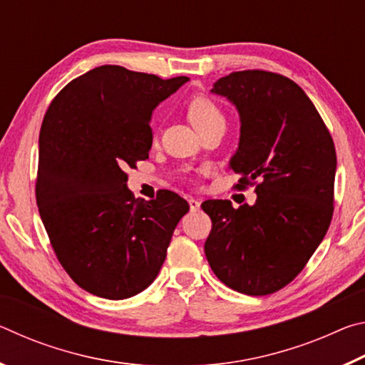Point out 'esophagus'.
Segmentation results:
<instances>
[{
	"instance_id": "34e87169",
	"label": "esophagus",
	"mask_w": 365,
	"mask_h": 365,
	"mask_svg": "<svg viewBox=\"0 0 365 365\" xmlns=\"http://www.w3.org/2000/svg\"><path fill=\"white\" fill-rule=\"evenodd\" d=\"M188 205H190V209H191V211H193V212L200 211V207H201V202L197 201V200H195V197H190Z\"/></svg>"
}]
</instances>
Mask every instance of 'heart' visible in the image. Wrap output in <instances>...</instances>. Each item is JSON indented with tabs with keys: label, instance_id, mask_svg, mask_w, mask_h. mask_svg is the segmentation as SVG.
<instances>
[{
	"label": "heart",
	"instance_id": "obj_1",
	"mask_svg": "<svg viewBox=\"0 0 365 365\" xmlns=\"http://www.w3.org/2000/svg\"><path fill=\"white\" fill-rule=\"evenodd\" d=\"M188 119L197 132H201L202 128L211 125L214 122L224 120V114L217 108V104L212 103L206 96H196L188 103L187 108Z\"/></svg>",
	"mask_w": 365,
	"mask_h": 365
}]
</instances>
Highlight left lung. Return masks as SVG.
<instances>
[{"mask_svg": "<svg viewBox=\"0 0 365 365\" xmlns=\"http://www.w3.org/2000/svg\"><path fill=\"white\" fill-rule=\"evenodd\" d=\"M211 93L238 110L240 141L230 169L238 188L256 182L255 205H201L212 220L205 243L217 279L262 296L288 285L322 243L333 214L335 145L299 85L265 71L232 72Z\"/></svg>", "mask_w": 365, "mask_h": 365, "instance_id": "left-lung-1", "label": "left lung"}]
</instances>
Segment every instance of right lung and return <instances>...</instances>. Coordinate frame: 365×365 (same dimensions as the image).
I'll return each mask as SVG.
<instances>
[{
    "instance_id": "obj_1",
    "label": "right lung",
    "mask_w": 365,
    "mask_h": 365,
    "mask_svg": "<svg viewBox=\"0 0 365 365\" xmlns=\"http://www.w3.org/2000/svg\"><path fill=\"white\" fill-rule=\"evenodd\" d=\"M101 66L67 83L40 130L36 205L71 279L91 294L125 299L163 267L188 202L163 190L133 197L123 170L148 158L153 110L188 82Z\"/></svg>"
}]
</instances>
